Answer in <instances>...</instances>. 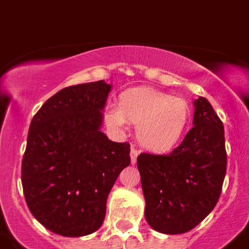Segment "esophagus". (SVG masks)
Wrapping results in <instances>:
<instances>
[{"label":"esophagus","mask_w":249,"mask_h":249,"mask_svg":"<svg viewBox=\"0 0 249 249\" xmlns=\"http://www.w3.org/2000/svg\"><path fill=\"white\" fill-rule=\"evenodd\" d=\"M138 154H139V152H138L135 148H131V150H130V162H131V164L137 163Z\"/></svg>","instance_id":"obj_1"}]
</instances>
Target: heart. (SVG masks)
<instances>
[{"mask_svg":"<svg viewBox=\"0 0 249 249\" xmlns=\"http://www.w3.org/2000/svg\"><path fill=\"white\" fill-rule=\"evenodd\" d=\"M191 118V106L185 99L147 87L124 91L118 107L108 108L105 115L112 128L123 129L126 121L135 125L138 142L154 153H167L179 145L189 131Z\"/></svg>","mask_w":249,"mask_h":249,"instance_id":"obj_1","label":"heart"}]
</instances>
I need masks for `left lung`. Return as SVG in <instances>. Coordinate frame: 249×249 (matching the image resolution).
<instances>
[{
    "label": "left lung",
    "instance_id": "obj_1",
    "mask_svg": "<svg viewBox=\"0 0 249 249\" xmlns=\"http://www.w3.org/2000/svg\"><path fill=\"white\" fill-rule=\"evenodd\" d=\"M191 130L170 154L138 156L145 220L163 234H182L212 213L227 171L224 126L205 97L194 101Z\"/></svg>",
    "mask_w": 249,
    "mask_h": 249
}]
</instances>
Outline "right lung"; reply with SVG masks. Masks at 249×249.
<instances>
[{"label": "right lung", "mask_w": 249, "mask_h": 249, "mask_svg": "<svg viewBox=\"0 0 249 249\" xmlns=\"http://www.w3.org/2000/svg\"><path fill=\"white\" fill-rule=\"evenodd\" d=\"M112 86L102 81L60 89L29 128L21 182L29 210L48 231L83 237L104 223L115 181L130 164V144L101 131Z\"/></svg>", "instance_id": "right-lung-1"}]
</instances>
